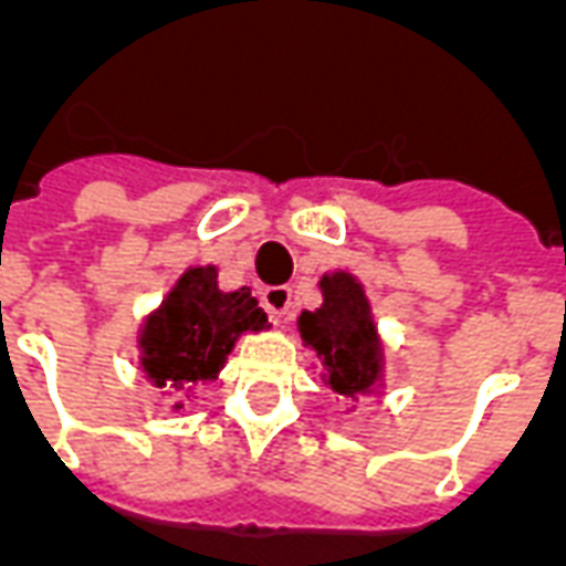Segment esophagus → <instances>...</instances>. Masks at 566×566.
I'll return each instance as SVG.
<instances>
[{
    "instance_id": "34e87169",
    "label": "esophagus",
    "mask_w": 566,
    "mask_h": 566,
    "mask_svg": "<svg viewBox=\"0 0 566 566\" xmlns=\"http://www.w3.org/2000/svg\"><path fill=\"white\" fill-rule=\"evenodd\" d=\"M263 308L270 312L272 321H287L294 315V291L291 287H266Z\"/></svg>"
}]
</instances>
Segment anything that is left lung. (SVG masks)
Listing matches in <instances>:
<instances>
[{
	"label": "left lung",
	"instance_id": "obj_1",
	"mask_svg": "<svg viewBox=\"0 0 566 566\" xmlns=\"http://www.w3.org/2000/svg\"><path fill=\"white\" fill-rule=\"evenodd\" d=\"M324 306L300 315V333L321 357L324 379L345 397L369 391L379 379L381 355L364 287L348 272L321 279Z\"/></svg>",
	"mask_w": 566,
	"mask_h": 566
}]
</instances>
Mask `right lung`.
<instances>
[{"instance_id": "right-lung-1", "label": "right lung", "mask_w": 566, "mask_h": 566, "mask_svg": "<svg viewBox=\"0 0 566 566\" xmlns=\"http://www.w3.org/2000/svg\"><path fill=\"white\" fill-rule=\"evenodd\" d=\"M266 312L242 291L223 294L214 266L187 270L142 331V367L157 385L185 388L218 376L239 333L263 331Z\"/></svg>"}]
</instances>
